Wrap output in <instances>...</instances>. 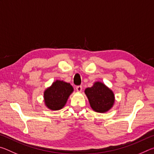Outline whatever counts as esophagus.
Returning a JSON list of instances; mask_svg holds the SVG:
<instances>
[{"label":"esophagus","instance_id":"1","mask_svg":"<svg viewBox=\"0 0 154 154\" xmlns=\"http://www.w3.org/2000/svg\"><path fill=\"white\" fill-rule=\"evenodd\" d=\"M76 90L78 92H81L82 91V85H78V86L76 87Z\"/></svg>","mask_w":154,"mask_h":154}]
</instances>
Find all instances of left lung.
<instances>
[{
  "mask_svg": "<svg viewBox=\"0 0 154 154\" xmlns=\"http://www.w3.org/2000/svg\"><path fill=\"white\" fill-rule=\"evenodd\" d=\"M84 92L91 108L97 113H106L114 105L116 100L114 93L103 82H94L92 86L86 88Z\"/></svg>",
  "mask_w": 154,
  "mask_h": 154,
  "instance_id": "8db88e82",
  "label": "left lung"
}]
</instances>
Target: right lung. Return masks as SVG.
I'll return each mask as SVG.
<instances>
[{"mask_svg":"<svg viewBox=\"0 0 154 154\" xmlns=\"http://www.w3.org/2000/svg\"><path fill=\"white\" fill-rule=\"evenodd\" d=\"M73 91V88L69 83L56 80L44 91L45 105L51 111L62 109L66 105L70 95Z\"/></svg>","mask_w":154,"mask_h":154,"instance_id":"right-lung-1","label":"right lung"}]
</instances>
